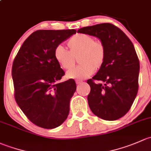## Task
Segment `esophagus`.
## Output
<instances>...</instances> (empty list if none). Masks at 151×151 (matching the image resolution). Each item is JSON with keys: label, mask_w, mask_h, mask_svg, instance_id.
I'll list each match as a JSON object with an SVG mask.
<instances>
[{"label": "esophagus", "mask_w": 151, "mask_h": 151, "mask_svg": "<svg viewBox=\"0 0 151 151\" xmlns=\"http://www.w3.org/2000/svg\"><path fill=\"white\" fill-rule=\"evenodd\" d=\"M82 81H81V80H76V83H77V84H79V83H82Z\"/></svg>", "instance_id": "1"}]
</instances>
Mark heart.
Instances as JSON below:
<instances>
[{"label": "heart", "instance_id": "obj_1", "mask_svg": "<svg viewBox=\"0 0 151 151\" xmlns=\"http://www.w3.org/2000/svg\"><path fill=\"white\" fill-rule=\"evenodd\" d=\"M67 47L68 51L62 46H57L54 56L57 63L65 70L71 69L75 65V57H78L80 65L67 73L70 78H86L104 64L106 55L105 44L99 40H94L91 35L76 34L67 41Z\"/></svg>", "mask_w": 151, "mask_h": 151}]
</instances>
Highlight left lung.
<instances>
[{"mask_svg":"<svg viewBox=\"0 0 151 151\" xmlns=\"http://www.w3.org/2000/svg\"><path fill=\"white\" fill-rule=\"evenodd\" d=\"M77 32L97 37L106 49L103 65L87 81L91 88L88 106L100 119L117 120L130 110L138 91L139 62L133 43L110 23L82 27Z\"/></svg>","mask_w":151,"mask_h":151,"instance_id":"left-lung-1","label":"left lung"}]
</instances>
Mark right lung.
I'll use <instances>...</instances> for the list:
<instances>
[{"instance_id": "add662e5", "label": "right lung", "mask_w": 151, "mask_h": 151, "mask_svg": "<svg viewBox=\"0 0 151 151\" xmlns=\"http://www.w3.org/2000/svg\"><path fill=\"white\" fill-rule=\"evenodd\" d=\"M75 29H39L24 41L14 60L12 75L17 103L35 125L54 129L68 118L76 90L73 79L59 83L65 72L54 49Z\"/></svg>"}]
</instances>
